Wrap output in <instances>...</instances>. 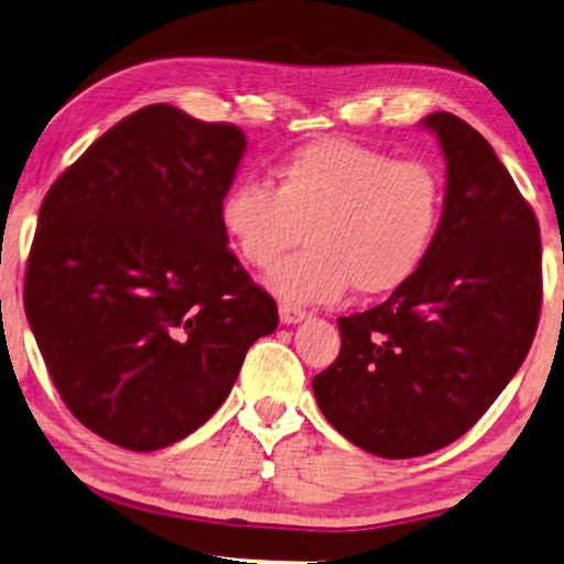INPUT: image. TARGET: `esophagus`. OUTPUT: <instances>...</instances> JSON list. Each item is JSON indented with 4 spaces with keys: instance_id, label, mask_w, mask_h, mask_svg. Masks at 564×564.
I'll use <instances>...</instances> for the list:
<instances>
[{
    "instance_id": "34e87169",
    "label": "esophagus",
    "mask_w": 564,
    "mask_h": 564,
    "mask_svg": "<svg viewBox=\"0 0 564 564\" xmlns=\"http://www.w3.org/2000/svg\"><path fill=\"white\" fill-rule=\"evenodd\" d=\"M310 315L307 310H302V307H294V305H280V319L284 325H294V323H302V319H305Z\"/></svg>"
}]
</instances>
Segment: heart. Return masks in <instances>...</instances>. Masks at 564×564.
I'll return each mask as SVG.
<instances>
[{
    "mask_svg": "<svg viewBox=\"0 0 564 564\" xmlns=\"http://www.w3.org/2000/svg\"><path fill=\"white\" fill-rule=\"evenodd\" d=\"M444 219V181L426 161H395L343 138L302 145L272 171V188L239 181L219 204L234 252L270 270V288L297 305H325L350 290L386 294L411 280L431 254Z\"/></svg>",
    "mask_w": 564,
    "mask_h": 564,
    "instance_id": "b5f03b06",
    "label": "heart"
}]
</instances>
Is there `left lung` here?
<instances>
[{
    "instance_id": "obj_1",
    "label": "left lung",
    "mask_w": 564,
    "mask_h": 564,
    "mask_svg": "<svg viewBox=\"0 0 564 564\" xmlns=\"http://www.w3.org/2000/svg\"><path fill=\"white\" fill-rule=\"evenodd\" d=\"M421 123L446 155L431 254L386 302L337 319L340 355L312 378L325 419L383 458L464 436L522 366L542 307L540 224L509 171L452 112Z\"/></svg>"
}]
</instances>
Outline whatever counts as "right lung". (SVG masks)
Wrapping results in <instances>:
<instances>
[{
  "label": "right lung",
  "mask_w": 564,
  "mask_h": 564,
  "mask_svg": "<svg viewBox=\"0 0 564 564\" xmlns=\"http://www.w3.org/2000/svg\"><path fill=\"white\" fill-rule=\"evenodd\" d=\"M245 149L237 126L155 102L102 133L40 206L24 312L65 405L110 444L186 438L276 330V302L219 224Z\"/></svg>",
  "instance_id": "right-lung-1"
}]
</instances>
